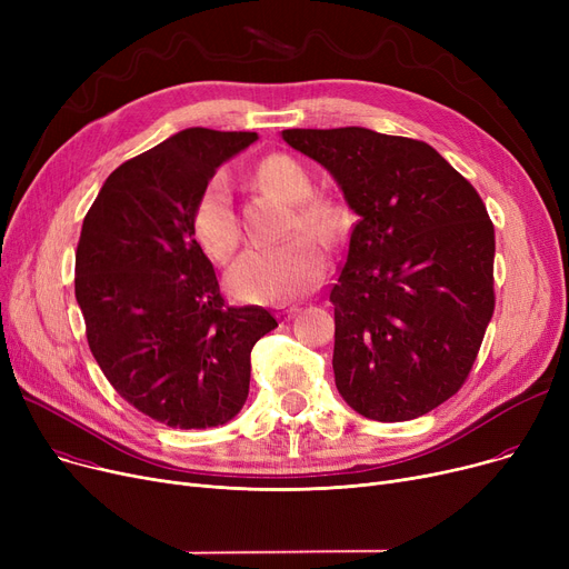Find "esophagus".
<instances>
[{"label":"esophagus","instance_id":"1","mask_svg":"<svg viewBox=\"0 0 569 569\" xmlns=\"http://www.w3.org/2000/svg\"><path fill=\"white\" fill-rule=\"evenodd\" d=\"M297 311H300V305H283V307H279V313L283 318H292Z\"/></svg>","mask_w":569,"mask_h":569}]
</instances>
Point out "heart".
<instances>
[{
  "label": "heart",
  "mask_w": 569,
  "mask_h": 569,
  "mask_svg": "<svg viewBox=\"0 0 569 569\" xmlns=\"http://www.w3.org/2000/svg\"><path fill=\"white\" fill-rule=\"evenodd\" d=\"M256 182L292 202L290 232L309 230L320 239L335 237L343 226V207L337 198L311 193L313 182L305 166L286 154H269L253 170ZM191 228L202 251L226 262L239 247L242 230L232 209L226 174H214L196 198ZM325 269V253L309 234H297L279 247L249 249L234 260L228 286L247 302H286L316 288Z\"/></svg>",
  "instance_id": "1"
}]
</instances>
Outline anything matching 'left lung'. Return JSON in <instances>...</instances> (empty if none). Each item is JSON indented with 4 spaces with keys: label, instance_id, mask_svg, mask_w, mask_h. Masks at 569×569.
<instances>
[{
    "label": "left lung",
    "instance_id": "obj_1",
    "mask_svg": "<svg viewBox=\"0 0 569 569\" xmlns=\"http://www.w3.org/2000/svg\"><path fill=\"white\" fill-rule=\"evenodd\" d=\"M281 136L360 217L330 288L339 395L378 422L427 415L468 380L496 307L480 193L422 140L362 127Z\"/></svg>",
    "mask_w": 569,
    "mask_h": 569
}]
</instances>
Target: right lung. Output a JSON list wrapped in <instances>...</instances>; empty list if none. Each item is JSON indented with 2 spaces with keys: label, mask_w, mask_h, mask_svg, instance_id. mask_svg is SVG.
Listing matches in <instances>:
<instances>
[{
  "label": "right lung",
  "mask_w": 569,
  "mask_h": 569,
  "mask_svg": "<svg viewBox=\"0 0 569 569\" xmlns=\"http://www.w3.org/2000/svg\"><path fill=\"white\" fill-rule=\"evenodd\" d=\"M249 131L187 129L110 172L82 221L76 300L114 392L172 429L219 427L249 397L251 350L277 318L230 307L196 242L193 204Z\"/></svg>",
  "instance_id": "obj_1"
}]
</instances>
